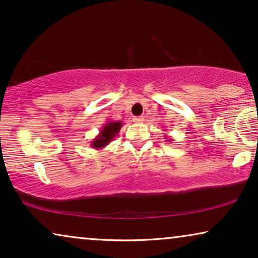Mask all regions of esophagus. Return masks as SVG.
Returning a JSON list of instances; mask_svg holds the SVG:
<instances>
[{
	"mask_svg": "<svg viewBox=\"0 0 258 258\" xmlns=\"http://www.w3.org/2000/svg\"><path fill=\"white\" fill-rule=\"evenodd\" d=\"M133 121L135 123H142L144 121V118L142 117V116H136V117L133 118Z\"/></svg>",
	"mask_w": 258,
	"mask_h": 258,
	"instance_id": "esophagus-1",
	"label": "esophagus"
}]
</instances>
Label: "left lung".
<instances>
[{"label":"left lung","instance_id":"1","mask_svg":"<svg viewBox=\"0 0 258 258\" xmlns=\"http://www.w3.org/2000/svg\"><path fill=\"white\" fill-rule=\"evenodd\" d=\"M164 137H165V139H167L168 142H171V137H168V136H164Z\"/></svg>","mask_w":258,"mask_h":258}]
</instances>
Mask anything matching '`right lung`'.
I'll return each instance as SVG.
<instances>
[{
	"instance_id": "add662e5",
	"label": "right lung",
	"mask_w": 258,
	"mask_h": 258,
	"mask_svg": "<svg viewBox=\"0 0 258 258\" xmlns=\"http://www.w3.org/2000/svg\"><path fill=\"white\" fill-rule=\"evenodd\" d=\"M122 126V121H107V123L102 126L100 134L91 141V148L94 149H103L107 147L112 140L117 136Z\"/></svg>"
}]
</instances>
